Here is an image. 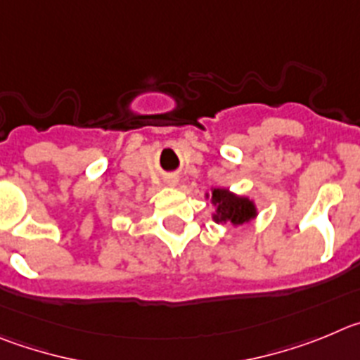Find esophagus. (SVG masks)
<instances>
[{
    "label": "esophagus",
    "mask_w": 360,
    "mask_h": 360,
    "mask_svg": "<svg viewBox=\"0 0 360 360\" xmlns=\"http://www.w3.org/2000/svg\"><path fill=\"white\" fill-rule=\"evenodd\" d=\"M167 184H170V186H174V184H177V177H176V176L167 177Z\"/></svg>",
    "instance_id": "obj_1"
}]
</instances>
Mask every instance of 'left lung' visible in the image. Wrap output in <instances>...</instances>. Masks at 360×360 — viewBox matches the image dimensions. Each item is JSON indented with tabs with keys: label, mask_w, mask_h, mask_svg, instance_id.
<instances>
[{
	"label": "left lung",
	"mask_w": 360,
	"mask_h": 360,
	"mask_svg": "<svg viewBox=\"0 0 360 360\" xmlns=\"http://www.w3.org/2000/svg\"><path fill=\"white\" fill-rule=\"evenodd\" d=\"M212 199L219 204V208H217L219 213L215 215L217 222H231V224L238 226L248 222L257 213L251 200L231 195L228 190H213Z\"/></svg>",
	"instance_id": "1"
}]
</instances>
